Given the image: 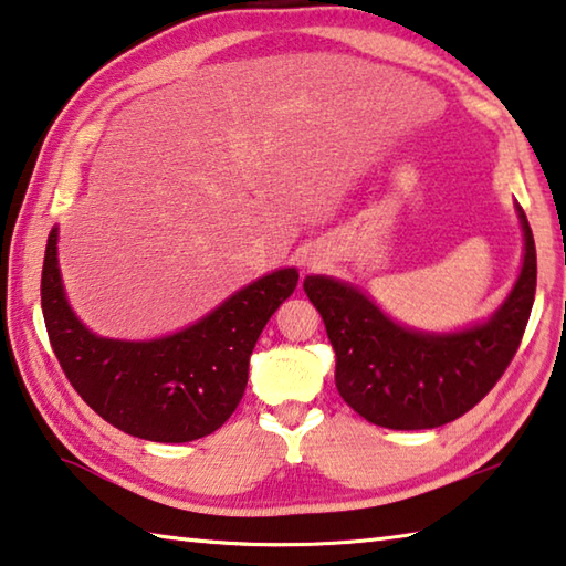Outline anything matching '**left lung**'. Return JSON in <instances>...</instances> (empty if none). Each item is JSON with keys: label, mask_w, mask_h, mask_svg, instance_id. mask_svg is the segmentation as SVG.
Here are the masks:
<instances>
[{"label": "left lung", "mask_w": 566, "mask_h": 566, "mask_svg": "<svg viewBox=\"0 0 566 566\" xmlns=\"http://www.w3.org/2000/svg\"><path fill=\"white\" fill-rule=\"evenodd\" d=\"M520 219L524 266L510 300L482 327L459 334L409 332L354 286L306 276L304 292L337 357L334 381L357 415L387 429H432L490 395L520 349L536 292V249L522 207Z\"/></svg>", "instance_id": "left-lung-1"}]
</instances>
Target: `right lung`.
<instances>
[{
	"mask_svg": "<svg viewBox=\"0 0 566 566\" xmlns=\"http://www.w3.org/2000/svg\"><path fill=\"white\" fill-rule=\"evenodd\" d=\"M296 282V270L266 274L195 327L165 339H99L64 300L52 229L42 266V312L62 371L102 419L149 442H191L232 417L244 397L254 344Z\"/></svg>",
	"mask_w": 566,
	"mask_h": 566,
	"instance_id": "add662e5",
	"label": "right lung"
}]
</instances>
